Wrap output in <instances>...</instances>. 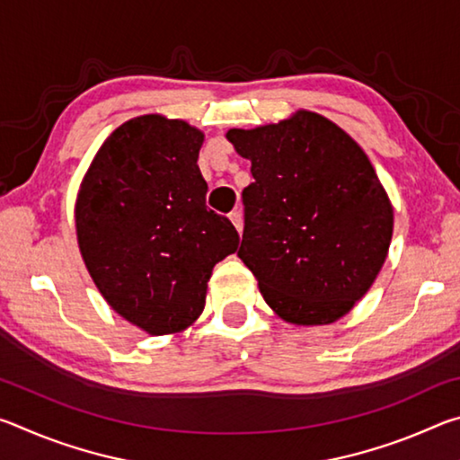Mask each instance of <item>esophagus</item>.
<instances>
[{
	"mask_svg": "<svg viewBox=\"0 0 460 460\" xmlns=\"http://www.w3.org/2000/svg\"><path fill=\"white\" fill-rule=\"evenodd\" d=\"M229 219H231V223H233V227H235L237 233L241 235V231H243V217H241L239 211H233V213L229 215Z\"/></svg>",
	"mask_w": 460,
	"mask_h": 460,
	"instance_id": "34e87169",
	"label": "esophagus"
}]
</instances>
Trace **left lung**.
<instances>
[{"instance_id": "obj_1", "label": "left lung", "mask_w": 460, "mask_h": 460, "mask_svg": "<svg viewBox=\"0 0 460 460\" xmlns=\"http://www.w3.org/2000/svg\"><path fill=\"white\" fill-rule=\"evenodd\" d=\"M227 139L252 162L237 255L263 300L290 324L339 321L376 282L392 243L394 207L367 154L306 109L229 129Z\"/></svg>"}]
</instances>
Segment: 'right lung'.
<instances>
[{"label":"right lung","instance_id":"add662e5","mask_svg":"<svg viewBox=\"0 0 460 460\" xmlns=\"http://www.w3.org/2000/svg\"><path fill=\"white\" fill-rule=\"evenodd\" d=\"M202 142L182 119L139 115L105 139L76 194V241L93 282L155 337L197 321L215 263L239 245L227 217L205 205Z\"/></svg>","mask_w":460,"mask_h":460}]
</instances>
